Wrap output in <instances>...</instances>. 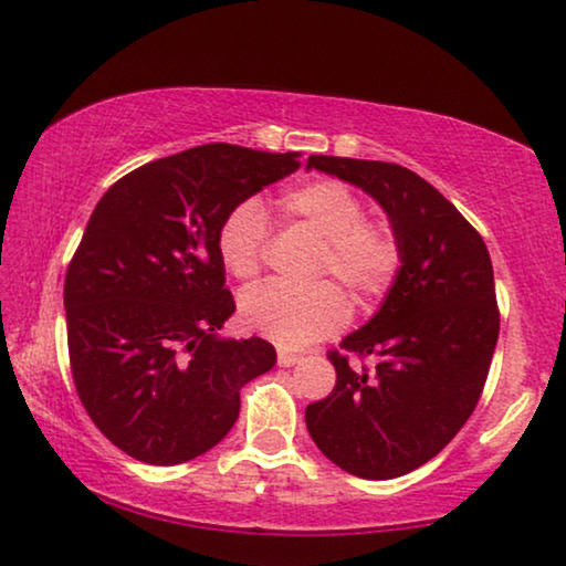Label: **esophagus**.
I'll list each match as a JSON object with an SVG mask.
<instances>
[{"label":"esophagus","instance_id":"34e87169","mask_svg":"<svg viewBox=\"0 0 566 566\" xmlns=\"http://www.w3.org/2000/svg\"><path fill=\"white\" fill-rule=\"evenodd\" d=\"M296 363H301V355H293V352H285V349L277 352V365L281 367H293Z\"/></svg>","mask_w":566,"mask_h":566}]
</instances>
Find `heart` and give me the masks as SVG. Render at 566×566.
<instances>
[{
    "label": "heart",
    "mask_w": 566,
    "mask_h": 566,
    "mask_svg": "<svg viewBox=\"0 0 566 566\" xmlns=\"http://www.w3.org/2000/svg\"><path fill=\"white\" fill-rule=\"evenodd\" d=\"M281 209L285 219L311 229L322 240L316 275H337L357 298H373L388 289L400 260L396 234L380 222L363 219V201L349 186L329 178L308 181L283 193ZM265 240L263 207L252 199L237 203L217 234L227 273L242 281L255 275ZM347 314L349 301L334 283H318L306 291L260 283L240 298L242 324L283 347H306L337 332Z\"/></svg>",
    "instance_id": "obj_1"
}]
</instances>
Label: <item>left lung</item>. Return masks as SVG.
I'll list each match as a JSON object with an SVG mask.
<instances>
[{"label":"left lung","instance_id":"obj_1","mask_svg":"<svg viewBox=\"0 0 566 566\" xmlns=\"http://www.w3.org/2000/svg\"><path fill=\"white\" fill-rule=\"evenodd\" d=\"M306 168L378 201L400 252L380 308L342 339V349L378 365L352 370L332 352L337 385L306 408V429L344 472L400 478L437 457L480 400L501 332L490 252L454 203L413 170L334 155H311Z\"/></svg>","mask_w":566,"mask_h":566}]
</instances>
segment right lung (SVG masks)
<instances>
[{
	"mask_svg": "<svg viewBox=\"0 0 566 566\" xmlns=\"http://www.w3.org/2000/svg\"><path fill=\"white\" fill-rule=\"evenodd\" d=\"M301 153L211 143L119 178L65 273L73 382L114 447L147 464L196 460L240 416L275 347L219 334L234 314L217 234L237 203L298 170Z\"/></svg>",
	"mask_w": 566,
	"mask_h": 566,
	"instance_id": "1",
	"label": "right lung"
}]
</instances>
